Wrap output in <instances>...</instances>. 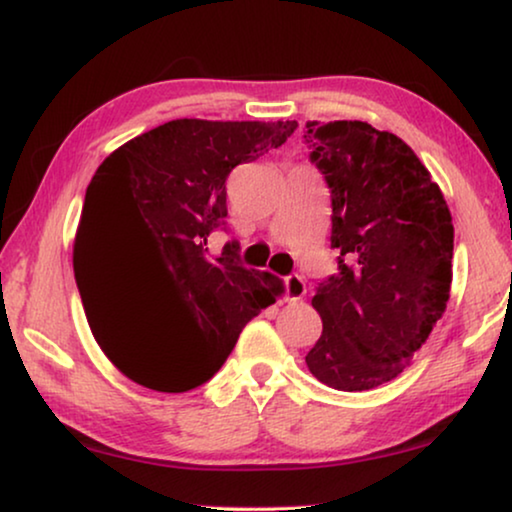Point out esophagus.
Returning <instances> with one entry per match:
<instances>
[{
	"instance_id": "esophagus-1",
	"label": "esophagus",
	"mask_w": 512,
	"mask_h": 512,
	"mask_svg": "<svg viewBox=\"0 0 512 512\" xmlns=\"http://www.w3.org/2000/svg\"><path fill=\"white\" fill-rule=\"evenodd\" d=\"M284 286H286V300H289V303H298V300H303V296L307 293L305 279L300 275L286 277Z\"/></svg>"
}]
</instances>
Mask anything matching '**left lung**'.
I'll return each mask as SVG.
<instances>
[{
	"mask_svg": "<svg viewBox=\"0 0 512 512\" xmlns=\"http://www.w3.org/2000/svg\"><path fill=\"white\" fill-rule=\"evenodd\" d=\"M312 163L331 188L338 275L314 291L319 382L366 391L403 373L443 317L452 284L450 207L415 151L363 121H307Z\"/></svg>",
	"mask_w": 512,
	"mask_h": 512,
	"instance_id": "left-lung-1",
	"label": "left lung"
}]
</instances>
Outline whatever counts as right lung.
<instances>
[{
	"instance_id": "right-lung-1",
	"label": "right lung",
	"mask_w": 512,
	"mask_h": 512,
	"mask_svg": "<svg viewBox=\"0 0 512 512\" xmlns=\"http://www.w3.org/2000/svg\"><path fill=\"white\" fill-rule=\"evenodd\" d=\"M296 128L177 118L97 167L74 237V277L97 345L132 382L167 394L200 387L284 293L279 277L237 263V244L209 258L207 237L228 214L230 170Z\"/></svg>"
}]
</instances>
